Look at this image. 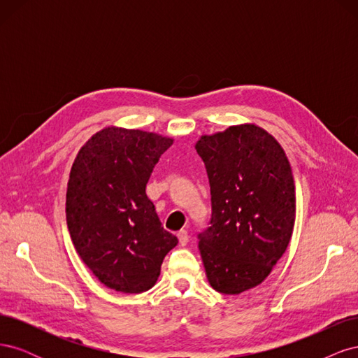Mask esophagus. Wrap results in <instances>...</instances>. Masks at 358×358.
Listing matches in <instances>:
<instances>
[{"label":"esophagus","instance_id":"34e87169","mask_svg":"<svg viewBox=\"0 0 358 358\" xmlns=\"http://www.w3.org/2000/svg\"><path fill=\"white\" fill-rule=\"evenodd\" d=\"M178 239H179V243H180L182 246H185V245L188 243V241H189L188 231H187V230H180V231H178Z\"/></svg>","mask_w":358,"mask_h":358}]
</instances>
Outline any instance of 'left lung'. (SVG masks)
Here are the masks:
<instances>
[{
	"label": "left lung",
	"mask_w": 358,
	"mask_h": 358,
	"mask_svg": "<svg viewBox=\"0 0 358 358\" xmlns=\"http://www.w3.org/2000/svg\"><path fill=\"white\" fill-rule=\"evenodd\" d=\"M212 216L199 234L209 284L222 294L259 285L287 251L296 221V187L278 140L254 124L201 136Z\"/></svg>",
	"instance_id": "1"
}]
</instances>
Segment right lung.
<instances>
[{"label": "right lung", "instance_id": "right-lung-1", "mask_svg": "<svg viewBox=\"0 0 358 358\" xmlns=\"http://www.w3.org/2000/svg\"><path fill=\"white\" fill-rule=\"evenodd\" d=\"M173 138L107 127L76 157L66 216L76 251L101 284L125 294L152 288L162 259L178 245L164 230L146 183Z\"/></svg>", "mask_w": 358, "mask_h": 358}]
</instances>
